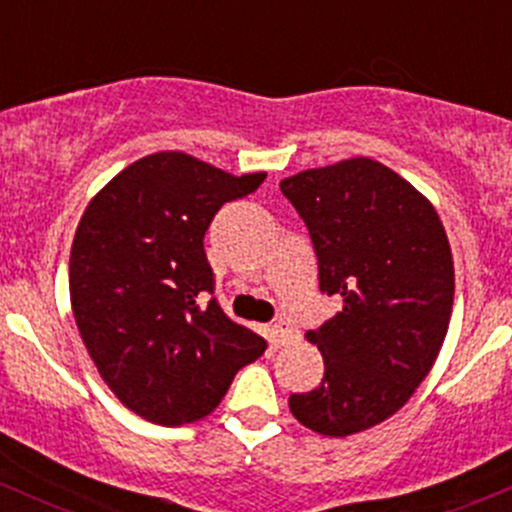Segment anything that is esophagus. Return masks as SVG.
<instances>
[{"instance_id": "34e87169", "label": "esophagus", "mask_w": 512, "mask_h": 512, "mask_svg": "<svg viewBox=\"0 0 512 512\" xmlns=\"http://www.w3.org/2000/svg\"><path fill=\"white\" fill-rule=\"evenodd\" d=\"M299 339V332L289 322H277L272 327V342L275 347H287V344H294Z\"/></svg>"}]
</instances>
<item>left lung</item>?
I'll use <instances>...</instances> for the list:
<instances>
[{
    "instance_id": "8db88e82",
    "label": "left lung",
    "mask_w": 512,
    "mask_h": 512,
    "mask_svg": "<svg viewBox=\"0 0 512 512\" xmlns=\"http://www.w3.org/2000/svg\"><path fill=\"white\" fill-rule=\"evenodd\" d=\"M280 190L312 237L319 289L342 297V312L307 332L322 384L289 396V411L322 436H352L394 416L441 352L451 245L431 200L379 160L302 170Z\"/></svg>"
}]
</instances>
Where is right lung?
<instances>
[{
  "label": "right lung",
  "mask_w": 512,
  "mask_h": 512,
  "mask_svg": "<svg viewBox=\"0 0 512 512\" xmlns=\"http://www.w3.org/2000/svg\"><path fill=\"white\" fill-rule=\"evenodd\" d=\"M265 178L160 151L108 180L81 215L69 260L76 327L108 389L146 421L205 418L267 349L215 299L200 304L215 289L205 232Z\"/></svg>",
  "instance_id": "1"
}]
</instances>
